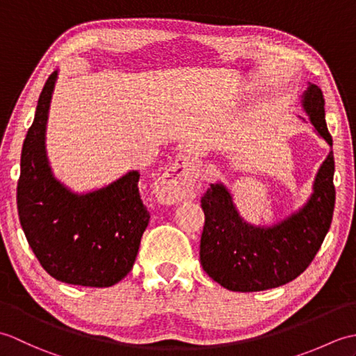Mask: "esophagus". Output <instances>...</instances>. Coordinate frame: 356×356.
<instances>
[{
  "mask_svg": "<svg viewBox=\"0 0 356 356\" xmlns=\"http://www.w3.org/2000/svg\"><path fill=\"white\" fill-rule=\"evenodd\" d=\"M197 165L190 154L180 153L156 180L154 193L157 200L174 205L190 197L197 185Z\"/></svg>",
  "mask_w": 356,
  "mask_h": 356,
  "instance_id": "obj_1",
  "label": "esophagus"
}]
</instances>
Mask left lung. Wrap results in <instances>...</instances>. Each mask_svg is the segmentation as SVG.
<instances>
[{
    "label": "left lung",
    "instance_id": "obj_1",
    "mask_svg": "<svg viewBox=\"0 0 356 356\" xmlns=\"http://www.w3.org/2000/svg\"><path fill=\"white\" fill-rule=\"evenodd\" d=\"M307 84L301 107L315 133L332 147L323 92L312 82ZM334 171V151H329L315 176L311 197L272 226L248 223L234 205L228 188L222 182L211 185L200 200L205 213L200 238L203 270L234 292L266 291L297 278L311 264L330 228L335 207Z\"/></svg>",
    "mask_w": 356,
    "mask_h": 356
}]
</instances>
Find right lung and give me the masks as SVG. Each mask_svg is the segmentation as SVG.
Wrapping results in <instances>:
<instances>
[{"label": "right lung", "mask_w": 356, "mask_h": 356, "mask_svg": "<svg viewBox=\"0 0 356 356\" xmlns=\"http://www.w3.org/2000/svg\"><path fill=\"white\" fill-rule=\"evenodd\" d=\"M53 72L38 99L21 151L17 188L22 231L41 266L63 283L108 287L131 270L149 213L139 194L138 170L99 190L74 193L55 177L45 149Z\"/></svg>", "instance_id": "add662e5"}]
</instances>
